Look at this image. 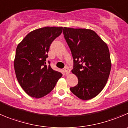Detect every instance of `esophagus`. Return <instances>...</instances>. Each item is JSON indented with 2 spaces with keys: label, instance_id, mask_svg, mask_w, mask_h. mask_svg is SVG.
Wrapping results in <instances>:
<instances>
[{
  "label": "esophagus",
  "instance_id": "1",
  "mask_svg": "<svg viewBox=\"0 0 128 128\" xmlns=\"http://www.w3.org/2000/svg\"><path fill=\"white\" fill-rule=\"evenodd\" d=\"M64 71H65L66 74H69L70 72V70L68 68V67H66V68H64Z\"/></svg>",
  "mask_w": 128,
  "mask_h": 128
}]
</instances>
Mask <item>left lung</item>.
Returning a JSON list of instances; mask_svg holds the SVG:
<instances>
[{
    "mask_svg": "<svg viewBox=\"0 0 128 128\" xmlns=\"http://www.w3.org/2000/svg\"><path fill=\"white\" fill-rule=\"evenodd\" d=\"M63 34L73 58L72 72L78 79L70 90L82 100L93 98L104 88L110 72L108 46L91 30L64 27Z\"/></svg>",
    "mask_w": 128,
    "mask_h": 128,
    "instance_id": "left-lung-1",
    "label": "left lung"
}]
</instances>
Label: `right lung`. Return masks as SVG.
I'll list each match as a JSON object with an SVG mask.
<instances>
[{"instance_id":"obj_1","label":"right lung","mask_w":128,"mask_h":128,"mask_svg":"<svg viewBox=\"0 0 128 128\" xmlns=\"http://www.w3.org/2000/svg\"><path fill=\"white\" fill-rule=\"evenodd\" d=\"M62 27H44L28 33L18 44L14 61L16 76L24 91L38 98L49 94L62 73L46 61L50 46L60 35Z\"/></svg>"}]
</instances>
